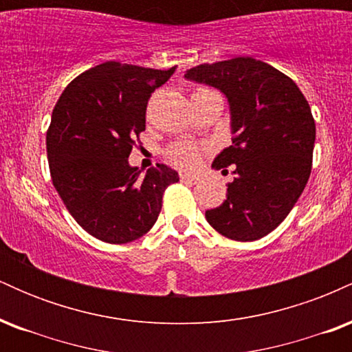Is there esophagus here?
I'll return each instance as SVG.
<instances>
[{"instance_id": "esophagus-1", "label": "esophagus", "mask_w": 352, "mask_h": 352, "mask_svg": "<svg viewBox=\"0 0 352 352\" xmlns=\"http://www.w3.org/2000/svg\"><path fill=\"white\" fill-rule=\"evenodd\" d=\"M182 182H190V184H197L200 179L197 175H192V173H180Z\"/></svg>"}]
</instances>
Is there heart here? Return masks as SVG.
Masks as SVG:
<instances>
[{"label":"heart","instance_id":"heart-1","mask_svg":"<svg viewBox=\"0 0 352 352\" xmlns=\"http://www.w3.org/2000/svg\"><path fill=\"white\" fill-rule=\"evenodd\" d=\"M200 91H207V89H200ZM167 155L173 164L188 168V167H193V165L197 164V160H199V148H197L193 144L180 142V144L172 145V147L168 148Z\"/></svg>","mask_w":352,"mask_h":352}]
</instances>
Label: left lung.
Instances as JSON below:
<instances>
[{
	"instance_id": "obj_1",
	"label": "left lung",
	"mask_w": 352,
	"mask_h": 352,
	"mask_svg": "<svg viewBox=\"0 0 352 352\" xmlns=\"http://www.w3.org/2000/svg\"><path fill=\"white\" fill-rule=\"evenodd\" d=\"M185 78L223 92L232 145L213 168L233 165L227 200L205 218L220 235L253 241L288 217L308 184L316 125L308 100L288 76L253 58L200 64Z\"/></svg>"
}]
</instances>
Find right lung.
<instances>
[{
  "label": "right lung",
  "mask_w": 352,
  "mask_h": 352,
  "mask_svg": "<svg viewBox=\"0 0 352 352\" xmlns=\"http://www.w3.org/2000/svg\"><path fill=\"white\" fill-rule=\"evenodd\" d=\"M167 71L99 64L64 89L46 134L51 179L60 200L89 235L106 243H129L153 227L162 195L179 173L164 164L142 170L129 155L145 131L152 92Z\"/></svg>",
  "instance_id": "obj_1"
}]
</instances>
